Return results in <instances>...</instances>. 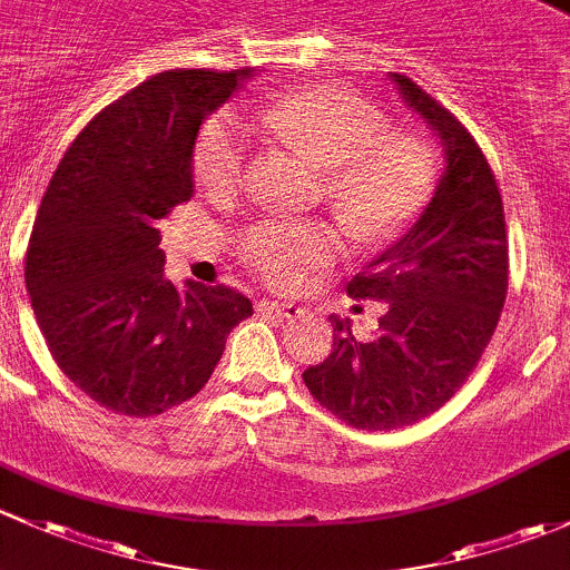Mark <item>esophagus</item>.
Returning <instances> with one entry per match:
<instances>
[{
    "label": "esophagus",
    "mask_w": 570,
    "mask_h": 570,
    "mask_svg": "<svg viewBox=\"0 0 570 570\" xmlns=\"http://www.w3.org/2000/svg\"><path fill=\"white\" fill-rule=\"evenodd\" d=\"M257 309H261L263 315H274V318H296V315H302V307H296V304L268 302V298L257 304Z\"/></svg>",
    "instance_id": "1"
}]
</instances>
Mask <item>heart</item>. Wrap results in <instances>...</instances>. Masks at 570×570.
<instances>
[{
	"instance_id": "heart-1",
	"label": "heart",
	"mask_w": 570,
	"mask_h": 570,
	"mask_svg": "<svg viewBox=\"0 0 570 570\" xmlns=\"http://www.w3.org/2000/svg\"><path fill=\"white\" fill-rule=\"evenodd\" d=\"M266 126L326 173V195L356 238L381 242L409 227L436 184V154L416 134H392L390 120L343 87H309L279 96L263 115ZM249 164L246 128L219 111L195 142L197 186L214 199L242 191ZM252 272L268 285L296 287L340 252L324 225L263 219L238 242Z\"/></svg>"
}]
</instances>
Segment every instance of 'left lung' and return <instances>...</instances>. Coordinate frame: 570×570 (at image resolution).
Masks as SVG:
<instances>
[{
    "mask_svg": "<svg viewBox=\"0 0 570 570\" xmlns=\"http://www.w3.org/2000/svg\"><path fill=\"white\" fill-rule=\"evenodd\" d=\"M439 139L444 173L416 222L348 283L384 302L379 332L356 340L332 315V354L302 373L315 401L362 431L433 414L483 356L508 293V238L494 173L472 134L412 79L390 76Z\"/></svg>",
    "mask_w": 570,
    "mask_h": 570,
    "instance_id": "1",
    "label": "left lung"
}]
</instances>
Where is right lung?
<instances>
[{
	"label": "right lung",
	"mask_w": 570,
	"mask_h": 570,
	"mask_svg": "<svg viewBox=\"0 0 570 570\" xmlns=\"http://www.w3.org/2000/svg\"><path fill=\"white\" fill-rule=\"evenodd\" d=\"M249 68L167 70L98 111L62 156L27 249L29 302L60 371L101 406L195 397L252 302L164 277L158 222L195 197V139Z\"/></svg>",
	"instance_id": "1"
}]
</instances>
